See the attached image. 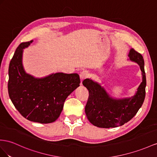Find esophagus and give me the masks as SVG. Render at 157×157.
I'll list each match as a JSON object with an SVG mask.
<instances>
[{"label":"esophagus","mask_w":157,"mask_h":157,"mask_svg":"<svg viewBox=\"0 0 157 157\" xmlns=\"http://www.w3.org/2000/svg\"><path fill=\"white\" fill-rule=\"evenodd\" d=\"M87 75H88L87 73L85 71H82V72H81V73H80L79 78H80V80H81V83L82 84L83 80L85 79L87 77Z\"/></svg>","instance_id":"esophagus-1"}]
</instances>
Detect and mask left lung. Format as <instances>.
I'll return each mask as SVG.
<instances>
[{
  "label": "left lung",
  "instance_id": "left-lung-1",
  "mask_svg": "<svg viewBox=\"0 0 157 157\" xmlns=\"http://www.w3.org/2000/svg\"><path fill=\"white\" fill-rule=\"evenodd\" d=\"M128 59L138 64L141 70L142 82L134 95L128 98H115L107 93L101 83L90 79L82 83L89 91L85 108L87 118L94 126L110 128L121 126L130 121L142 106L145 98L146 75L142 55L131 48Z\"/></svg>",
  "mask_w": 157,
  "mask_h": 157
}]
</instances>
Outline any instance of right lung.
<instances>
[{
    "label": "right lung",
    "instance_id": "1",
    "mask_svg": "<svg viewBox=\"0 0 157 157\" xmlns=\"http://www.w3.org/2000/svg\"><path fill=\"white\" fill-rule=\"evenodd\" d=\"M33 42L20 44L9 68V97L19 113L30 121L54 122L61 114L64 101L79 86L78 74L56 73L43 78L27 74L22 64L24 49Z\"/></svg>",
    "mask_w": 157,
    "mask_h": 157
}]
</instances>
